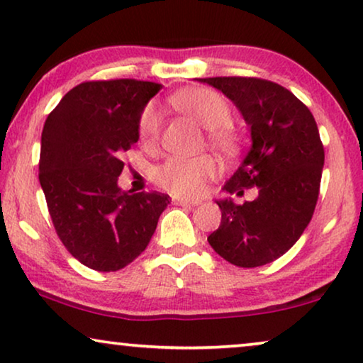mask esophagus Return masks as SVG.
I'll list each match as a JSON object with an SVG mask.
<instances>
[{
	"instance_id": "1",
	"label": "esophagus",
	"mask_w": 363,
	"mask_h": 363,
	"mask_svg": "<svg viewBox=\"0 0 363 363\" xmlns=\"http://www.w3.org/2000/svg\"><path fill=\"white\" fill-rule=\"evenodd\" d=\"M173 205L198 206V205H201V201L200 200H188V198H173Z\"/></svg>"
}]
</instances>
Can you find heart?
<instances>
[{
    "label": "heart",
    "mask_w": 363,
    "mask_h": 363,
    "mask_svg": "<svg viewBox=\"0 0 363 363\" xmlns=\"http://www.w3.org/2000/svg\"><path fill=\"white\" fill-rule=\"evenodd\" d=\"M177 111L191 117L210 130V142L225 152H233L236 138L226 125L231 122V111L225 99L210 89H186L173 96ZM160 133V113L155 106H148L138 122V135L145 145L157 142ZM216 173L211 157H172L153 172V180L175 196H198L205 190V183Z\"/></svg>",
    "instance_id": "heart-1"
}]
</instances>
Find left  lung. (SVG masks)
<instances>
[{"label": "left lung", "mask_w": 363, "mask_h": 363, "mask_svg": "<svg viewBox=\"0 0 363 363\" xmlns=\"http://www.w3.org/2000/svg\"><path fill=\"white\" fill-rule=\"evenodd\" d=\"M235 104L251 130V148L223 190L252 201L216 200L221 225L208 236L231 264L257 267L289 251L309 225L319 198L324 147L309 108L279 84L256 77L196 79Z\"/></svg>", "instance_id": "1"}]
</instances>
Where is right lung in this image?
Instances as JSON below:
<instances>
[{
  "instance_id": "1",
  "label": "right lung",
  "mask_w": 363,
  "mask_h": 363,
  "mask_svg": "<svg viewBox=\"0 0 363 363\" xmlns=\"http://www.w3.org/2000/svg\"><path fill=\"white\" fill-rule=\"evenodd\" d=\"M162 84L116 79L82 82L49 113L41 135L39 183L67 251L84 266L118 271L138 257L170 196L118 186L122 153Z\"/></svg>"
}]
</instances>
